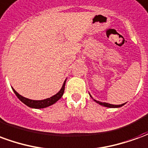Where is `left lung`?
Instances as JSON below:
<instances>
[{"instance_id":"8db88e82","label":"left lung","mask_w":148,"mask_h":148,"mask_svg":"<svg viewBox=\"0 0 148 148\" xmlns=\"http://www.w3.org/2000/svg\"><path fill=\"white\" fill-rule=\"evenodd\" d=\"M97 103H98L99 105L101 106H105V107H109V108H119V107H121L122 106H124V104L122 105H112V104H109V103H106V102H100V101H97L96 100H94Z\"/></svg>"}]
</instances>
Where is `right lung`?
Instances as JSON below:
<instances>
[{
	"instance_id": "obj_1",
	"label": "right lung",
	"mask_w": 148,
	"mask_h": 148,
	"mask_svg": "<svg viewBox=\"0 0 148 148\" xmlns=\"http://www.w3.org/2000/svg\"><path fill=\"white\" fill-rule=\"evenodd\" d=\"M66 81V80H65L64 83H63V85H62V86L61 88V90H60V91H59L58 93H56L55 95L52 96L51 97H50V98L41 100V101H35V100L27 99L26 97H22L21 95H20L14 89H12V90L14 91L15 94L16 95V97H17L18 98L21 100V101L24 103V104H25L26 106H28V107L33 108V109H42V108H46V107H48V106H51L53 104H55L57 101H58V100L61 98L62 96L63 93H64Z\"/></svg>"
}]
</instances>
